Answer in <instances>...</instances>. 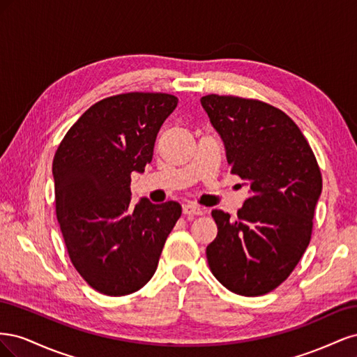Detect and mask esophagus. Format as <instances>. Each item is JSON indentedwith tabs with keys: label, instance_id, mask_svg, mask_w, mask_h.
<instances>
[{
	"label": "esophagus",
	"instance_id": "obj_1",
	"mask_svg": "<svg viewBox=\"0 0 357 357\" xmlns=\"http://www.w3.org/2000/svg\"><path fill=\"white\" fill-rule=\"evenodd\" d=\"M204 213H205V210L201 208L199 205H197V204L188 202V204L183 205V214H195V215H201V214H204Z\"/></svg>",
	"mask_w": 357,
	"mask_h": 357
}]
</instances>
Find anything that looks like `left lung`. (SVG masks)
Returning a JSON list of instances; mask_svg holds the SVG:
<instances>
[{"label":"left lung","mask_w":357,"mask_h":357,"mask_svg":"<svg viewBox=\"0 0 357 357\" xmlns=\"http://www.w3.org/2000/svg\"><path fill=\"white\" fill-rule=\"evenodd\" d=\"M201 104L223 139L231 172L250 186L235 220L211 211L218 236L207 247L208 266L234 294L265 295L290 275L310 244L320 168L301 129L275 107L215 93Z\"/></svg>","instance_id":"obj_1"}]
</instances>
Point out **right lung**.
Segmentation results:
<instances>
[{
    "mask_svg": "<svg viewBox=\"0 0 357 357\" xmlns=\"http://www.w3.org/2000/svg\"><path fill=\"white\" fill-rule=\"evenodd\" d=\"M177 96L129 92L89 107L53 158L56 218L71 262L95 290L123 296L153 277L181 215L176 201L131 205V172L152 162Z\"/></svg>",
    "mask_w": 357,
    "mask_h": 357,
    "instance_id": "add662e5",
    "label": "right lung"
}]
</instances>
